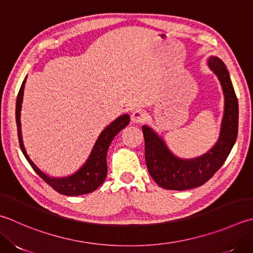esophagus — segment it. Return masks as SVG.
<instances>
[{
  "instance_id": "34e87169",
  "label": "esophagus",
  "mask_w": 253,
  "mask_h": 253,
  "mask_svg": "<svg viewBox=\"0 0 253 253\" xmlns=\"http://www.w3.org/2000/svg\"><path fill=\"white\" fill-rule=\"evenodd\" d=\"M146 112L142 110H136L131 113V122L133 124H139L146 120Z\"/></svg>"
}]
</instances>
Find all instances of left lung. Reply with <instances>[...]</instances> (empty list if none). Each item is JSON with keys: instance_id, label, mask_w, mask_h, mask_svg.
Here are the masks:
<instances>
[{"instance_id": "1", "label": "left lung", "mask_w": 253, "mask_h": 253, "mask_svg": "<svg viewBox=\"0 0 253 253\" xmlns=\"http://www.w3.org/2000/svg\"><path fill=\"white\" fill-rule=\"evenodd\" d=\"M209 67L220 82L225 96L219 138L205 155L194 159H181L169 150L162 138L150 127L142 126L148 171L158 185L166 190L184 191L201 186L224 165L238 135V100L225 63L211 57Z\"/></svg>"}]
</instances>
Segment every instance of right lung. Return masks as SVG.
Segmentation results:
<instances>
[{
    "label": "right lung",
    "instance_id": "1",
    "mask_svg": "<svg viewBox=\"0 0 253 253\" xmlns=\"http://www.w3.org/2000/svg\"><path fill=\"white\" fill-rule=\"evenodd\" d=\"M26 78L22 83V86L19 88L17 100H16V125H17V135L21 149L26 158L29 165L32 166L34 171L42 177V179L48 183L54 191L60 193L62 195L67 196H78L83 194H88L95 191L98 186L103 184V182L106 179L107 174V163H106V155L108 147H110L112 140L114 139L118 132L124 129L128 124H129V115H122L115 121L112 122L101 135L98 136L97 140L94 145L91 151V155L88 157L86 162L84 163L81 169H79L74 174L69 175L67 177H52L44 174L42 171L39 170V168L35 165L28 157L26 149H25L22 137V127H21V110L24 95V87Z\"/></svg>",
    "mask_w": 253,
    "mask_h": 253
}]
</instances>
